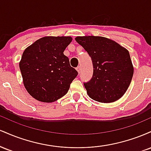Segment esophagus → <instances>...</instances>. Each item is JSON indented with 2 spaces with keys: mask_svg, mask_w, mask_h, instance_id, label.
<instances>
[{
  "mask_svg": "<svg viewBox=\"0 0 151 151\" xmlns=\"http://www.w3.org/2000/svg\"><path fill=\"white\" fill-rule=\"evenodd\" d=\"M76 70H77V71L78 73H79V74L81 72V67H79H79H77V69H76Z\"/></svg>",
  "mask_w": 151,
  "mask_h": 151,
  "instance_id": "1",
  "label": "esophagus"
}]
</instances>
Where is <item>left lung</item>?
<instances>
[{"label": "left lung", "instance_id": "obj_1", "mask_svg": "<svg viewBox=\"0 0 151 151\" xmlns=\"http://www.w3.org/2000/svg\"><path fill=\"white\" fill-rule=\"evenodd\" d=\"M75 40L92 60V78L84 84L89 97L101 103H111L122 97L133 74L129 51L115 41L100 36H80Z\"/></svg>", "mask_w": 151, "mask_h": 151}]
</instances>
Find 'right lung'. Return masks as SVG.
<instances>
[{"label":"right lung","instance_id":"obj_1","mask_svg":"<svg viewBox=\"0 0 151 151\" xmlns=\"http://www.w3.org/2000/svg\"><path fill=\"white\" fill-rule=\"evenodd\" d=\"M70 36H46L23 52L19 63L25 88L36 100L54 102L67 93L78 72L70 66L64 51L72 42Z\"/></svg>","mask_w":151,"mask_h":151}]
</instances>
